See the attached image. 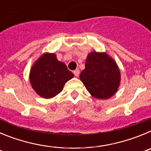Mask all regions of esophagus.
Returning <instances> with one entry per match:
<instances>
[{"label": "esophagus", "instance_id": "obj_1", "mask_svg": "<svg viewBox=\"0 0 151 151\" xmlns=\"http://www.w3.org/2000/svg\"><path fill=\"white\" fill-rule=\"evenodd\" d=\"M73 73H74L75 76L78 77V76H79V73H80L79 69H76V70H74V71H73Z\"/></svg>", "mask_w": 151, "mask_h": 151}]
</instances>
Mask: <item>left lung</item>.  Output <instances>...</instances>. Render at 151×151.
<instances>
[{"mask_svg": "<svg viewBox=\"0 0 151 151\" xmlns=\"http://www.w3.org/2000/svg\"><path fill=\"white\" fill-rule=\"evenodd\" d=\"M80 79L93 97L106 99L117 91L120 73L116 63L107 54L92 52L86 59Z\"/></svg>", "mask_w": 151, "mask_h": 151, "instance_id": "left-lung-1", "label": "left lung"}]
</instances>
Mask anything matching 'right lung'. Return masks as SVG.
<instances>
[{
  "instance_id": "right-lung-1",
  "label": "right lung",
  "mask_w": 151,
  "mask_h": 151,
  "mask_svg": "<svg viewBox=\"0 0 151 151\" xmlns=\"http://www.w3.org/2000/svg\"><path fill=\"white\" fill-rule=\"evenodd\" d=\"M74 76L63 63L54 54H45L34 64L30 71L33 89L41 97L50 98L62 91L64 85Z\"/></svg>"
}]
</instances>
